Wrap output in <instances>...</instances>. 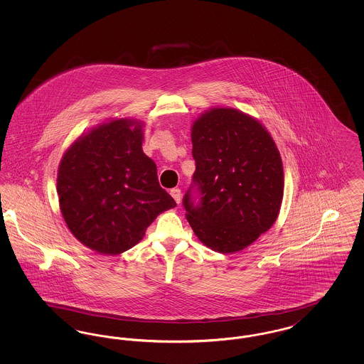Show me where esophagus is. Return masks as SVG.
<instances>
[{
    "label": "esophagus",
    "mask_w": 364,
    "mask_h": 364,
    "mask_svg": "<svg viewBox=\"0 0 364 364\" xmlns=\"http://www.w3.org/2000/svg\"><path fill=\"white\" fill-rule=\"evenodd\" d=\"M171 195L173 196L176 203H180V200H181V191L178 190V188H173V190H171Z\"/></svg>",
    "instance_id": "obj_1"
}]
</instances>
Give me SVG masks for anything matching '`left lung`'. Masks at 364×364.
I'll list each match as a JSON object with an SVG mask.
<instances>
[{
    "instance_id": "1",
    "label": "left lung",
    "mask_w": 364,
    "mask_h": 364,
    "mask_svg": "<svg viewBox=\"0 0 364 364\" xmlns=\"http://www.w3.org/2000/svg\"><path fill=\"white\" fill-rule=\"evenodd\" d=\"M193 181L203 195L193 206L184 196L196 237L220 254L251 245L277 220L284 168L277 144L263 124L233 107H211L191 125Z\"/></svg>"
}]
</instances>
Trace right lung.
I'll return each mask as SVG.
<instances>
[{
    "mask_svg": "<svg viewBox=\"0 0 364 364\" xmlns=\"http://www.w3.org/2000/svg\"><path fill=\"white\" fill-rule=\"evenodd\" d=\"M143 127L131 117L109 119L76 139L58 165L63 218L101 255L132 248L161 213L176 208L158 183L156 162L143 153Z\"/></svg>",
    "mask_w": 364,
    "mask_h": 364,
    "instance_id": "1",
    "label": "right lung"
}]
</instances>
